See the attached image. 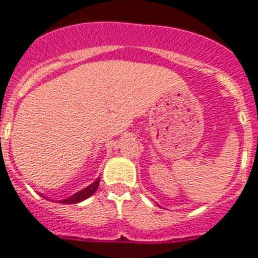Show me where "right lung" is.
<instances>
[{
    "instance_id": "right-lung-1",
    "label": "right lung",
    "mask_w": 258,
    "mask_h": 258,
    "mask_svg": "<svg viewBox=\"0 0 258 258\" xmlns=\"http://www.w3.org/2000/svg\"><path fill=\"white\" fill-rule=\"evenodd\" d=\"M98 184H100V178H97L94 181L93 184H90L89 186H86L85 189H82V190L77 191L76 195H73L72 197H68L65 200H61L59 203L61 204H77L81 203L84 200H86L88 197H90L92 195H94V191L97 190V187H98Z\"/></svg>"
}]
</instances>
